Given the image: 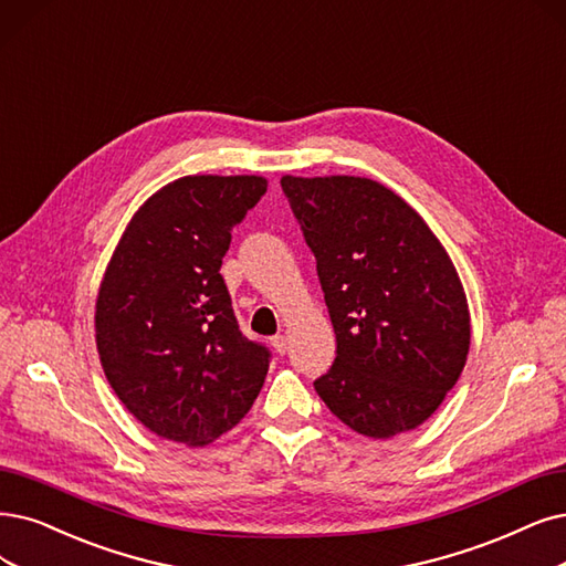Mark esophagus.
<instances>
[{
	"mask_svg": "<svg viewBox=\"0 0 566 566\" xmlns=\"http://www.w3.org/2000/svg\"><path fill=\"white\" fill-rule=\"evenodd\" d=\"M270 345L275 347L277 354H284V352H286V338H284V336H272V338H270Z\"/></svg>",
	"mask_w": 566,
	"mask_h": 566,
	"instance_id": "1",
	"label": "esophagus"
}]
</instances>
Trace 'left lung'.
<instances>
[{"label":"left lung","mask_w":566,"mask_h":566,"mask_svg":"<svg viewBox=\"0 0 566 566\" xmlns=\"http://www.w3.org/2000/svg\"><path fill=\"white\" fill-rule=\"evenodd\" d=\"M317 259L336 361L315 380L349 429L391 438L420 427L464 370L471 317L443 244L415 209L364 177H282Z\"/></svg>","instance_id":"8db88e82"}]
</instances>
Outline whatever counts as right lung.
<instances>
[{"mask_svg": "<svg viewBox=\"0 0 566 566\" xmlns=\"http://www.w3.org/2000/svg\"><path fill=\"white\" fill-rule=\"evenodd\" d=\"M268 181L181 177L146 200L114 251L95 303V340L120 403L160 438L207 446L263 387L270 352L242 336L221 259Z\"/></svg>", "mask_w": 566, "mask_h": 566, "instance_id": "1", "label": "right lung"}]
</instances>
